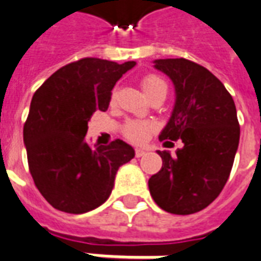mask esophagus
<instances>
[{
	"label": "esophagus",
	"mask_w": 261,
	"mask_h": 261,
	"mask_svg": "<svg viewBox=\"0 0 261 261\" xmlns=\"http://www.w3.org/2000/svg\"><path fill=\"white\" fill-rule=\"evenodd\" d=\"M145 153H146V150H145V149H142V148L135 149V156L137 157H142Z\"/></svg>",
	"instance_id": "34e87169"
}]
</instances>
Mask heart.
<instances>
[{
    "mask_svg": "<svg viewBox=\"0 0 261 261\" xmlns=\"http://www.w3.org/2000/svg\"><path fill=\"white\" fill-rule=\"evenodd\" d=\"M141 86L144 89V91L148 95H152L154 91L160 90V89H167L166 83L163 79H160L156 75H146L142 77L141 81ZM113 99V97H112ZM153 124L149 122H142V120H131V122L126 123L124 126V135L130 141L134 142H142L148 138L149 134L152 133Z\"/></svg>",
    "mask_w": 261,
    "mask_h": 261,
    "instance_id": "b5f03b06",
    "label": "heart"
}]
</instances>
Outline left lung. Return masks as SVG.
<instances>
[{"instance_id": "8db88e82", "label": "left lung", "mask_w": 261, "mask_h": 261, "mask_svg": "<svg viewBox=\"0 0 261 261\" xmlns=\"http://www.w3.org/2000/svg\"><path fill=\"white\" fill-rule=\"evenodd\" d=\"M153 64L175 87L174 109L159 138L182 139L184 148L174 156L157 152L163 167L149 179V192L170 214H196L220 194L231 171L240 144L236 104L214 73L190 60L159 59Z\"/></svg>"}]
</instances>
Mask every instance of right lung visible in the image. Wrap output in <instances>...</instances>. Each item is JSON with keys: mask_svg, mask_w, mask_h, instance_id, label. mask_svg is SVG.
I'll list each match as a JSON object with an SVG mask.
<instances>
[{"mask_svg": "<svg viewBox=\"0 0 261 261\" xmlns=\"http://www.w3.org/2000/svg\"><path fill=\"white\" fill-rule=\"evenodd\" d=\"M137 64L87 59L57 69L33 95L23 128L34 184L53 208L85 214L111 196L119 167L135 156L122 139L90 146L87 122L105 112L116 82Z\"/></svg>", "mask_w": 261, "mask_h": 261, "instance_id": "add662e5", "label": "right lung"}]
</instances>
